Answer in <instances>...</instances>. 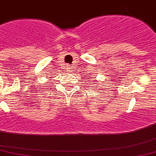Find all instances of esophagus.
Wrapping results in <instances>:
<instances>
[{
	"label": "esophagus",
	"mask_w": 156,
	"mask_h": 156,
	"mask_svg": "<svg viewBox=\"0 0 156 156\" xmlns=\"http://www.w3.org/2000/svg\"><path fill=\"white\" fill-rule=\"evenodd\" d=\"M66 71L67 72V73L71 71V66H70V65H66Z\"/></svg>",
	"instance_id": "1"
}]
</instances>
